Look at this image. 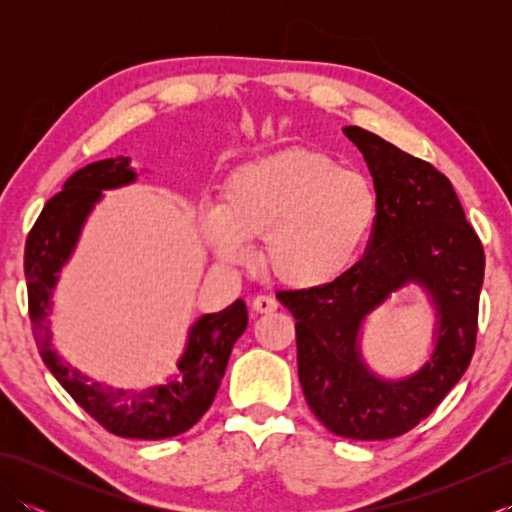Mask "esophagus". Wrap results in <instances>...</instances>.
Returning a JSON list of instances; mask_svg holds the SVG:
<instances>
[{
	"instance_id": "1",
	"label": "esophagus",
	"mask_w": 512,
	"mask_h": 512,
	"mask_svg": "<svg viewBox=\"0 0 512 512\" xmlns=\"http://www.w3.org/2000/svg\"><path fill=\"white\" fill-rule=\"evenodd\" d=\"M279 308V303L275 297L270 295H257L253 299V310L259 312V314H266V312H275Z\"/></svg>"
}]
</instances>
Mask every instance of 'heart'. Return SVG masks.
I'll return each mask as SVG.
<instances>
[{"label": "heart", "instance_id": "obj_1", "mask_svg": "<svg viewBox=\"0 0 512 512\" xmlns=\"http://www.w3.org/2000/svg\"><path fill=\"white\" fill-rule=\"evenodd\" d=\"M376 220L365 176L317 151L292 149L246 162L222 184L220 206L202 213V235L239 264L264 239V264L281 284L312 290L350 270Z\"/></svg>", "mask_w": 512, "mask_h": 512}]
</instances>
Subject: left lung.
<instances>
[{"mask_svg":"<svg viewBox=\"0 0 512 512\" xmlns=\"http://www.w3.org/2000/svg\"><path fill=\"white\" fill-rule=\"evenodd\" d=\"M345 136L361 149L376 189V220L363 259L334 284L281 290L297 325L303 396L341 438L389 440L411 431L458 385L475 352L484 246L449 178L363 127ZM413 280L439 310L437 350L409 379L366 369L357 332L366 314Z\"/></svg>","mask_w":512,"mask_h":512,"instance_id":"obj_1","label":"left lung"}]
</instances>
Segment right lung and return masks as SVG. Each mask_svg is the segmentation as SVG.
<instances>
[{
  "label": "right lung",
  "mask_w": 512,
  "mask_h": 512,
  "mask_svg": "<svg viewBox=\"0 0 512 512\" xmlns=\"http://www.w3.org/2000/svg\"><path fill=\"white\" fill-rule=\"evenodd\" d=\"M134 180L136 171L129 167V158H107L72 173L63 191L46 202L26 239L28 312L43 363L76 405L118 438L165 440L189 431L211 407L228 356L248 325L246 303L237 299L222 312L195 321L176 376L167 385L143 391L112 389L76 372L52 350L46 321L59 270L70 259L94 202L101 200L103 189Z\"/></svg>",
  "instance_id": "1"
}]
</instances>
